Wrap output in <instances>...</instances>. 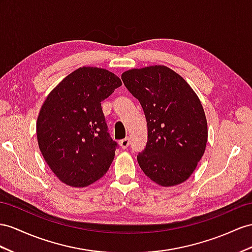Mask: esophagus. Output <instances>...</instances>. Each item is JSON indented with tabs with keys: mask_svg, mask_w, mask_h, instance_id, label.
I'll return each instance as SVG.
<instances>
[{
	"mask_svg": "<svg viewBox=\"0 0 252 252\" xmlns=\"http://www.w3.org/2000/svg\"><path fill=\"white\" fill-rule=\"evenodd\" d=\"M119 145L121 147V149H126V148L128 147V145H130V138H125V139H121L119 141Z\"/></svg>",
	"mask_w": 252,
	"mask_h": 252,
	"instance_id": "1",
	"label": "esophagus"
}]
</instances>
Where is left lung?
<instances>
[{
  "label": "left lung",
  "mask_w": 252,
  "mask_h": 252,
  "mask_svg": "<svg viewBox=\"0 0 252 252\" xmlns=\"http://www.w3.org/2000/svg\"><path fill=\"white\" fill-rule=\"evenodd\" d=\"M121 79L147 119V146L137 156L141 170L164 188L185 182L208 141V122L198 95L181 75L163 64L127 70Z\"/></svg>",
  "instance_id": "left-lung-1"
}]
</instances>
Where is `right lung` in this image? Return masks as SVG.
Masks as SVG:
<instances>
[{"instance_id":"obj_1","label":"right lung","mask_w":252,"mask_h":252,"mask_svg":"<svg viewBox=\"0 0 252 252\" xmlns=\"http://www.w3.org/2000/svg\"><path fill=\"white\" fill-rule=\"evenodd\" d=\"M121 85L111 71L81 67L44 100L36 124L38 146L63 183L86 188L108 170L117 143L107 132L101 102Z\"/></svg>"}]
</instances>
